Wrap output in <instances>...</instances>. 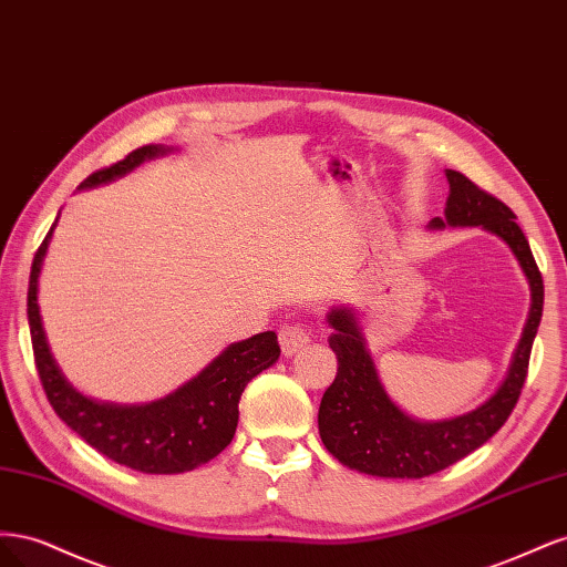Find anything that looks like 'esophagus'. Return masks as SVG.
Here are the masks:
<instances>
[{"mask_svg": "<svg viewBox=\"0 0 567 567\" xmlns=\"http://www.w3.org/2000/svg\"><path fill=\"white\" fill-rule=\"evenodd\" d=\"M310 329H307L305 323L298 321H290L286 323L284 329L279 331V342H281V350L286 357H293L300 348H305L307 342H310Z\"/></svg>", "mask_w": 567, "mask_h": 567, "instance_id": "1", "label": "esophagus"}]
</instances>
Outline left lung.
<instances>
[{
    "instance_id": "1",
    "label": "left lung",
    "mask_w": 567,
    "mask_h": 567,
    "mask_svg": "<svg viewBox=\"0 0 567 567\" xmlns=\"http://www.w3.org/2000/svg\"><path fill=\"white\" fill-rule=\"evenodd\" d=\"M444 175L450 182L444 217H433L427 221V229L483 227L502 238L518 260L529 286L527 321L504 381L492 398L461 416L419 421L394 404L388 394L354 307H331L326 323L333 329L329 346L338 357V373L319 404V435L323 447L342 466L367 475L416 480L444 471L483 447L506 423L520 398L532 342L542 321L544 281L527 238L516 225V215L461 173L444 169Z\"/></svg>"
}]
</instances>
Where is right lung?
<instances>
[{
  "label": "right lung",
  "mask_w": 567,
  "mask_h": 567,
  "mask_svg": "<svg viewBox=\"0 0 567 567\" xmlns=\"http://www.w3.org/2000/svg\"><path fill=\"white\" fill-rule=\"evenodd\" d=\"M169 146L151 144L132 151L125 161L90 175L78 188H94L125 177L144 161L167 156ZM59 221V217H56ZM56 221L35 252L28 286V323L38 373L49 404L59 419L111 461L151 475L194 471L215 458L231 442L238 425V400L257 373L277 364V333L265 331L231 342L192 381L161 400L144 404L99 402L65 379L49 348L40 315V274Z\"/></svg>",
  "instance_id": "1"
}]
</instances>
